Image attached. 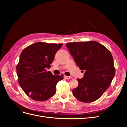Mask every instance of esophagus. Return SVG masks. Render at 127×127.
I'll use <instances>...</instances> for the list:
<instances>
[{"label": "esophagus", "instance_id": "esophagus-1", "mask_svg": "<svg viewBox=\"0 0 127 127\" xmlns=\"http://www.w3.org/2000/svg\"><path fill=\"white\" fill-rule=\"evenodd\" d=\"M64 77L65 79H70L71 78V76H64Z\"/></svg>", "mask_w": 127, "mask_h": 127}]
</instances>
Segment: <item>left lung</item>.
<instances>
[{
	"mask_svg": "<svg viewBox=\"0 0 127 127\" xmlns=\"http://www.w3.org/2000/svg\"><path fill=\"white\" fill-rule=\"evenodd\" d=\"M66 47L80 70H85L78 87L72 90L78 101L90 103L101 97L111 84L116 70L110 51L94 41L67 43Z\"/></svg>",
	"mask_w": 127,
	"mask_h": 127,
	"instance_id": "8db88e82",
	"label": "left lung"
}]
</instances>
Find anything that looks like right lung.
<instances>
[{"label":"right lung","mask_w":127,"mask_h":127,"mask_svg":"<svg viewBox=\"0 0 127 127\" xmlns=\"http://www.w3.org/2000/svg\"><path fill=\"white\" fill-rule=\"evenodd\" d=\"M63 44L39 42L25 48L16 66L18 82L25 93L34 100L44 101L56 94V85L64 75H53L50 68Z\"/></svg>","instance_id":"right-lung-1"}]
</instances>
